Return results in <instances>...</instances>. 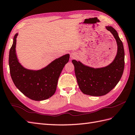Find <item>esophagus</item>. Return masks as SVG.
I'll return each mask as SVG.
<instances>
[{
    "instance_id": "esophagus-1",
    "label": "esophagus",
    "mask_w": 135,
    "mask_h": 135,
    "mask_svg": "<svg viewBox=\"0 0 135 135\" xmlns=\"http://www.w3.org/2000/svg\"><path fill=\"white\" fill-rule=\"evenodd\" d=\"M70 57H71V59H75L77 57V55L74 54V53H72L71 54Z\"/></svg>"
}]
</instances>
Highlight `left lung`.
Listing matches in <instances>:
<instances>
[{
  "label": "left lung",
  "mask_w": 135,
  "mask_h": 135,
  "mask_svg": "<svg viewBox=\"0 0 135 135\" xmlns=\"http://www.w3.org/2000/svg\"><path fill=\"white\" fill-rule=\"evenodd\" d=\"M116 41L117 51L111 63L102 68H92L80 61L72 60L79 88L85 95L101 96L108 94L120 81L124 68V50L116 31L111 26H105Z\"/></svg>",
  "instance_id": "obj_1"
}]
</instances>
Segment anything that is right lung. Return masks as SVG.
Instances as JSON below:
<instances>
[{"label": "right lung", "instance_id": "add662e5", "mask_svg": "<svg viewBox=\"0 0 135 135\" xmlns=\"http://www.w3.org/2000/svg\"><path fill=\"white\" fill-rule=\"evenodd\" d=\"M16 33L9 53L11 76L16 88L27 98L41 101L51 98L56 90L59 78L70 58L65 54L54 60L41 70H28L19 63L16 53Z\"/></svg>", "mask_w": 135, "mask_h": 135}]
</instances>
